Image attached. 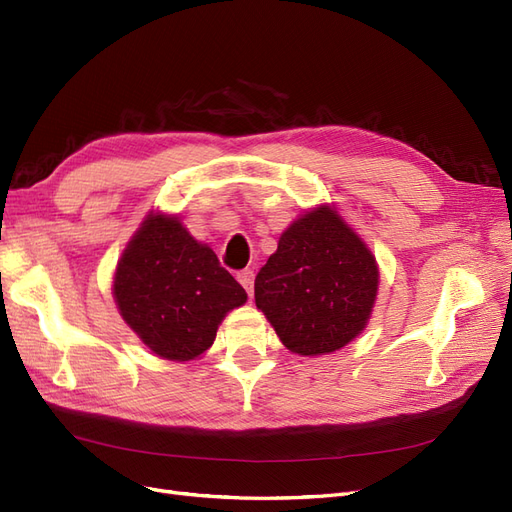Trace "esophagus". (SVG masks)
<instances>
[{
    "label": "esophagus",
    "instance_id": "obj_1",
    "mask_svg": "<svg viewBox=\"0 0 512 512\" xmlns=\"http://www.w3.org/2000/svg\"><path fill=\"white\" fill-rule=\"evenodd\" d=\"M237 279H239V284L245 288V292H248L250 296H252V292H254V271H241L239 275H237Z\"/></svg>",
    "mask_w": 512,
    "mask_h": 512
}]
</instances>
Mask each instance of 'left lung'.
Masks as SVG:
<instances>
[{
    "mask_svg": "<svg viewBox=\"0 0 512 512\" xmlns=\"http://www.w3.org/2000/svg\"><path fill=\"white\" fill-rule=\"evenodd\" d=\"M379 264L334 205L298 216L256 275L254 298L279 341L298 356H324L366 328Z\"/></svg>",
    "mask_w": 512,
    "mask_h": 512,
    "instance_id": "obj_1",
    "label": "left lung"
}]
</instances>
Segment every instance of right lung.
I'll use <instances>...</instances> for the list:
<instances>
[{
    "mask_svg": "<svg viewBox=\"0 0 512 512\" xmlns=\"http://www.w3.org/2000/svg\"><path fill=\"white\" fill-rule=\"evenodd\" d=\"M112 294L139 341L171 362L201 358L226 313L248 301L214 250L163 211H150L122 250Z\"/></svg>",
    "mask_w": 512,
    "mask_h": 512,
    "instance_id": "1",
    "label": "right lung"
}]
</instances>
